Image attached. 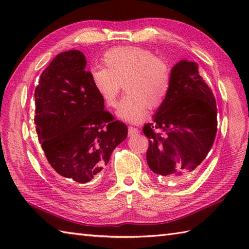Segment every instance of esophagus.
Segmentation results:
<instances>
[{
	"instance_id": "34e87169",
	"label": "esophagus",
	"mask_w": 249,
	"mask_h": 249,
	"mask_svg": "<svg viewBox=\"0 0 249 249\" xmlns=\"http://www.w3.org/2000/svg\"><path fill=\"white\" fill-rule=\"evenodd\" d=\"M138 134H139L138 128H135V127H131V126H129V127H128V135L129 136H135V135H138Z\"/></svg>"
}]
</instances>
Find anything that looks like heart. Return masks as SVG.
I'll list each match as a JSON object with an SVG mask.
<instances>
[{"instance_id": "heart-1", "label": "heart", "mask_w": 249, "mask_h": 249, "mask_svg": "<svg viewBox=\"0 0 249 249\" xmlns=\"http://www.w3.org/2000/svg\"><path fill=\"white\" fill-rule=\"evenodd\" d=\"M104 65L91 70L95 91L108 108L118 103L123 86L128 94L122 99L116 116L138 124L165 102L171 87V68L150 50L139 47H118L106 52Z\"/></svg>"}]
</instances>
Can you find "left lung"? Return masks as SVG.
I'll return each mask as SVG.
<instances>
[{
  "mask_svg": "<svg viewBox=\"0 0 249 249\" xmlns=\"http://www.w3.org/2000/svg\"><path fill=\"white\" fill-rule=\"evenodd\" d=\"M142 130L149 138L146 161L153 172L167 179L194 176L217 131L216 100L197 63L182 60L173 66L168 96Z\"/></svg>",
  "mask_w": 249,
  "mask_h": 249,
  "instance_id": "8db88e82",
  "label": "left lung"
}]
</instances>
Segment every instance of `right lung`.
I'll return each mask as SVG.
<instances>
[{
	"label": "right lung",
	"mask_w": 249,
	"mask_h": 249,
	"mask_svg": "<svg viewBox=\"0 0 249 249\" xmlns=\"http://www.w3.org/2000/svg\"><path fill=\"white\" fill-rule=\"evenodd\" d=\"M79 50L57 54L35 89V125L51 170L71 186L98 178L113 150L127 137L91 80Z\"/></svg>",
	"instance_id": "right-lung-1"
}]
</instances>
